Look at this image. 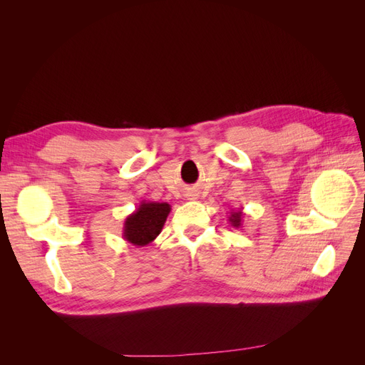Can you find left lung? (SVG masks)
<instances>
[{"label": "left lung", "mask_w": 365, "mask_h": 365, "mask_svg": "<svg viewBox=\"0 0 365 365\" xmlns=\"http://www.w3.org/2000/svg\"><path fill=\"white\" fill-rule=\"evenodd\" d=\"M228 222L231 224V227H235L236 230L242 227V224H244V212H242V208L231 210L230 216H228Z\"/></svg>", "instance_id": "8db88e82"}]
</instances>
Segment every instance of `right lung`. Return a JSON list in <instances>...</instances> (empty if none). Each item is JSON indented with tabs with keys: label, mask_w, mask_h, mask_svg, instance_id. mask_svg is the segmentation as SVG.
Instances as JSON below:
<instances>
[{
	"label": "right lung",
	"mask_w": 365,
	"mask_h": 365,
	"mask_svg": "<svg viewBox=\"0 0 365 365\" xmlns=\"http://www.w3.org/2000/svg\"><path fill=\"white\" fill-rule=\"evenodd\" d=\"M168 202L141 201L123 224V239L135 247H146L157 239L170 213Z\"/></svg>",
	"instance_id": "1"
}]
</instances>
